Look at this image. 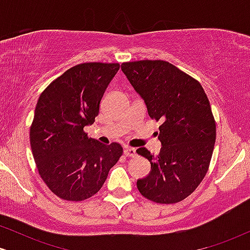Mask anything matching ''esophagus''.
<instances>
[{"label":"esophagus","mask_w":250,"mask_h":250,"mask_svg":"<svg viewBox=\"0 0 250 250\" xmlns=\"http://www.w3.org/2000/svg\"><path fill=\"white\" fill-rule=\"evenodd\" d=\"M123 153H125V156H128V157H133V156H135V155H136V150H135L134 148L125 147V151H123Z\"/></svg>","instance_id":"obj_1"}]
</instances>
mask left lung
Returning a JSON list of instances; mask_svg holds the SVG:
<instances>
[{
    "label": "left lung",
    "instance_id": "8db88e82",
    "mask_svg": "<svg viewBox=\"0 0 250 250\" xmlns=\"http://www.w3.org/2000/svg\"><path fill=\"white\" fill-rule=\"evenodd\" d=\"M121 69L147 105L161 121V150H136L150 162L145 179L137 180L143 196L156 203H176L199 187L213 155L216 125L202 85L174 64L161 60L125 62Z\"/></svg>",
    "mask_w": 250,
    "mask_h": 250
}]
</instances>
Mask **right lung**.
<instances>
[{"instance_id":"right-lung-1","label":"right lung","mask_w":250,"mask_h":250,"mask_svg":"<svg viewBox=\"0 0 250 250\" xmlns=\"http://www.w3.org/2000/svg\"><path fill=\"white\" fill-rule=\"evenodd\" d=\"M119 69V63H81L39 97L30 125L31 151L40 176L60 199L77 202L95 195L122 156L121 145H102L83 130L95 121Z\"/></svg>"}]
</instances>
